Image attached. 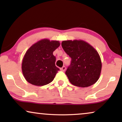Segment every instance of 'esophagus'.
Segmentation results:
<instances>
[{"instance_id": "esophagus-1", "label": "esophagus", "mask_w": 122, "mask_h": 122, "mask_svg": "<svg viewBox=\"0 0 122 122\" xmlns=\"http://www.w3.org/2000/svg\"><path fill=\"white\" fill-rule=\"evenodd\" d=\"M66 67L65 66H63L62 68H61V70L63 71H66Z\"/></svg>"}]
</instances>
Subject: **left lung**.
<instances>
[{"mask_svg": "<svg viewBox=\"0 0 122 122\" xmlns=\"http://www.w3.org/2000/svg\"><path fill=\"white\" fill-rule=\"evenodd\" d=\"M61 46L71 59L66 71L70 82L83 88L96 83L102 69L101 58L97 51L81 40L63 41Z\"/></svg>", "mask_w": 122, "mask_h": 122, "instance_id": "8db88e82", "label": "left lung"}]
</instances>
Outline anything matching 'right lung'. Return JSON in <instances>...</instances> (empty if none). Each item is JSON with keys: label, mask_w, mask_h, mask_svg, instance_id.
Here are the masks:
<instances>
[{"label": "right lung", "mask_w": 122, "mask_h": 122, "mask_svg": "<svg viewBox=\"0 0 122 122\" xmlns=\"http://www.w3.org/2000/svg\"><path fill=\"white\" fill-rule=\"evenodd\" d=\"M59 41L42 39L30 47L23 58L21 69L25 79L30 84L43 86L54 79L59 69L56 66L53 51Z\"/></svg>", "instance_id": "add662e5"}]
</instances>
